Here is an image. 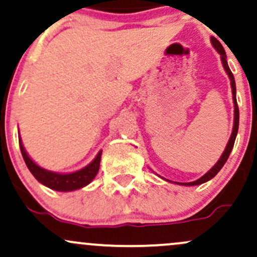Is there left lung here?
I'll use <instances>...</instances> for the list:
<instances>
[{
    "label": "left lung",
    "mask_w": 257,
    "mask_h": 257,
    "mask_svg": "<svg viewBox=\"0 0 257 257\" xmlns=\"http://www.w3.org/2000/svg\"><path fill=\"white\" fill-rule=\"evenodd\" d=\"M211 44H213L214 48L216 49V51L220 53V55H221V61H222V65H223V69H225V71L227 72V75H228V77H229V81H231L232 95H233V104H234V125H233V131H232L231 138H229V140H228V144H227L225 151H223L222 156H221L219 161H217V163L215 164V166H214L213 168H211V169L209 170V172L206 173L205 175H203L200 179L196 180V181H192V182H176V184H180V185L196 186V185H200V184H203V182H206V181H209V180L213 179L214 176L216 175V174L220 172L221 168H222L223 164H225L226 162H227V159H228L229 153H231L232 149H233V145H234L235 137H237L238 126H239V108H238L237 98H235V82H234V76H233L232 71H231V70H229V67H228V64H227V60H226V52H225V49H223L222 44H221V43L219 42V41H217L215 37H211Z\"/></svg>",
    "instance_id": "1"
}]
</instances>
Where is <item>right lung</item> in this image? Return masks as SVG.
I'll list each match as a JSON object with an SVG mask.
<instances>
[{"label":"right lung","instance_id":"1","mask_svg":"<svg viewBox=\"0 0 257 257\" xmlns=\"http://www.w3.org/2000/svg\"><path fill=\"white\" fill-rule=\"evenodd\" d=\"M19 146L20 151H22L23 158H24L26 167L29 168L32 175L35 176V179L37 181H40L41 184H43L47 187L52 188L55 191H61V192H67V191H75L78 188L84 187L96 176V174L99 172L100 167V159H101V152L100 151L96 157L94 158V161L90 164H88L87 167H84L83 169L77 170L75 173L70 174H58L49 172V170L43 169V168L38 167L32 159L29 157V155L26 153L24 146H23L22 140L19 138Z\"/></svg>","mask_w":257,"mask_h":257}]
</instances>
